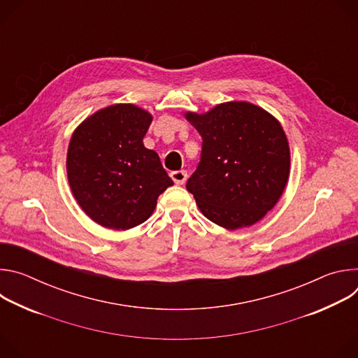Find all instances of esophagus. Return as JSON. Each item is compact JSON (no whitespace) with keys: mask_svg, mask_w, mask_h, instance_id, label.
Instances as JSON below:
<instances>
[{"mask_svg":"<svg viewBox=\"0 0 358 358\" xmlns=\"http://www.w3.org/2000/svg\"><path fill=\"white\" fill-rule=\"evenodd\" d=\"M171 178H173V181L176 182V184H178V185H182L185 181H187V171L185 170H180V171H171Z\"/></svg>","mask_w":358,"mask_h":358,"instance_id":"obj_1","label":"esophagus"}]
</instances>
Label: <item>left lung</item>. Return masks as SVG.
<instances>
[{
	"instance_id": "obj_1",
	"label": "left lung",
	"mask_w": 358,
	"mask_h": 358,
	"mask_svg": "<svg viewBox=\"0 0 358 358\" xmlns=\"http://www.w3.org/2000/svg\"><path fill=\"white\" fill-rule=\"evenodd\" d=\"M185 117L202 137L199 163L187 181L199 211L227 229L262 220L289 178L290 151L280 123L248 101Z\"/></svg>"
}]
</instances>
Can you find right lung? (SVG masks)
<instances>
[{"label": "right lung", "instance_id": "obj_1", "mask_svg": "<svg viewBox=\"0 0 358 358\" xmlns=\"http://www.w3.org/2000/svg\"><path fill=\"white\" fill-rule=\"evenodd\" d=\"M151 115L134 105H113L87 117L72 134L66 171L82 210L99 225L130 229L155 211L173 180L143 138Z\"/></svg>", "mask_w": 358, "mask_h": 358}]
</instances>
